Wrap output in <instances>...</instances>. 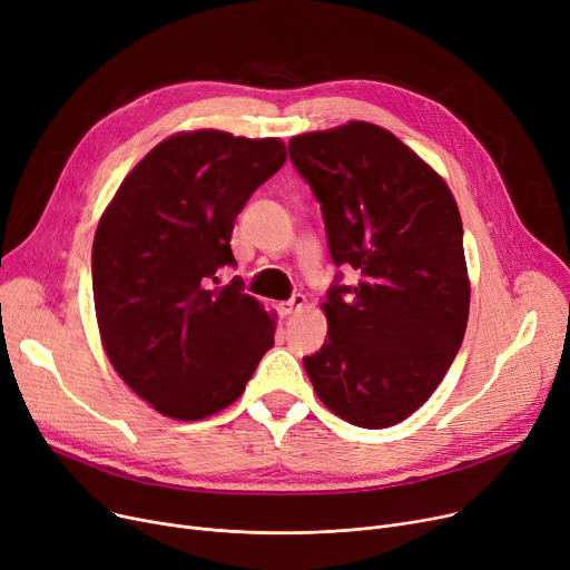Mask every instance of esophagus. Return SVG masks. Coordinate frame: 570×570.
<instances>
[{
  "label": "esophagus",
  "mask_w": 570,
  "mask_h": 570,
  "mask_svg": "<svg viewBox=\"0 0 570 570\" xmlns=\"http://www.w3.org/2000/svg\"><path fill=\"white\" fill-rule=\"evenodd\" d=\"M305 295H293L291 301H286V303H279V314L282 316H291V314H295V312H301L303 307H305Z\"/></svg>",
  "instance_id": "obj_1"
}]
</instances>
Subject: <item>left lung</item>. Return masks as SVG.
<instances>
[{
  "label": "left lung",
  "instance_id": "1",
  "mask_svg": "<svg viewBox=\"0 0 570 570\" xmlns=\"http://www.w3.org/2000/svg\"><path fill=\"white\" fill-rule=\"evenodd\" d=\"M288 155L321 203L333 261L361 277L327 291V340L303 361L307 376L346 423L393 428L430 400L464 340L458 203L409 145L361 119L293 136Z\"/></svg>",
  "mask_w": 570,
  "mask_h": 570
}]
</instances>
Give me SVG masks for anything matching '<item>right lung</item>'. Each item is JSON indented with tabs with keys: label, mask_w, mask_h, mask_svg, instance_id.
Returning <instances> with one entry per match:
<instances>
[{
	"label": "right lung",
	"mask_w": 570,
	"mask_h": 570,
	"mask_svg": "<svg viewBox=\"0 0 570 570\" xmlns=\"http://www.w3.org/2000/svg\"><path fill=\"white\" fill-rule=\"evenodd\" d=\"M286 161L279 138L217 129L161 140L122 179L92 245L104 351L131 391L173 421H203L245 393L277 321L239 279L230 233Z\"/></svg>",
	"instance_id": "1"
}]
</instances>
